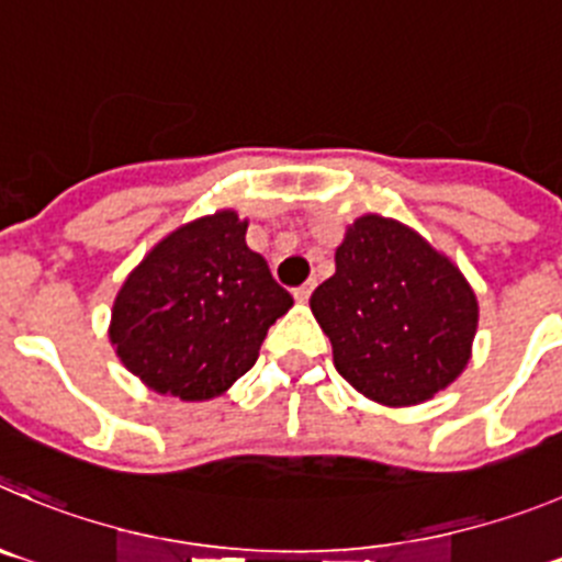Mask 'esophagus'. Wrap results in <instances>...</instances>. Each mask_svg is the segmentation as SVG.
<instances>
[{"label":"esophagus","mask_w":562,"mask_h":562,"mask_svg":"<svg viewBox=\"0 0 562 562\" xmlns=\"http://www.w3.org/2000/svg\"><path fill=\"white\" fill-rule=\"evenodd\" d=\"M313 288H316V280L305 282V285H299L296 291H293V299H296V302H307V299H311V293H313Z\"/></svg>","instance_id":"1"}]
</instances>
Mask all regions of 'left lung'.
I'll return each instance as SVG.
<instances>
[{
	"label": "left lung",
	"mask_w": 562,
	"mask_h": 562,
	"mask_svg": "<svg viewBox=\"0 0 562 562\" xmlns=\"http://www.w3.org/2000/svg\"><path fill=\"white\" fill-rule=\"evenodd\" d=\"M311 311L333 344L338 374L387 407L432 400L469 366L476 296L458 266L416 229L360 216L335 249V274Z\"/></svg>",
	"instance_id": "1"
}]
</instances>
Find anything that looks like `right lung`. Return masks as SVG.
Listing matches in <instances>:
<instances>
[{
    "instance_id": "obj_1",
    "label": "right lung",
    "mask_w": 562,
    "mask_h": 562,
    "mask_svg": "<svg viewBox=\"0 0 562 562\" xmlns=\"http://www.w3.org/2000/svg\"><path fill=\"white\" fill-rule=\"evenodd\" d=\"M246 227L235 210L182 224L115 293L110 344L146 387L182 402L222 396L293 305L246 246Z\"/></svg>"
}]
</instances>
